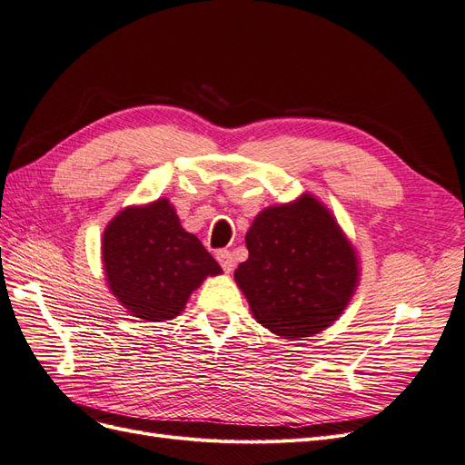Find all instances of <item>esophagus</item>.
<instances>
[{"mask_svg": "<svg viewBox=\"0 0 465 465\" xmlns=\"http://www.w3.org/2000/svg\"><path fill=\"white\" fill-rule=\"evenodd\" d=\"M215 259L219 262V265L223 267V271L225 272H231L232 267H234V259H232V253L229 250H219L215 253Z\"/></svg>", "mask_w": 465, "mask_h": 465, "instance_id": "obj_1", "label": "esophagus"}]
</instances>
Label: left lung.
Segmentation results:
<instances>
[{"label": "left lung", "mask_w": 465, "mask_h": 465, "mask_svg": "<svg viewBox=\"0 0 465 465\" xmlns=\"http://www.w3.org/2000/svg\"><path fill=\"white\" fill-rule=\"evenodd\" d=\"M248 259L234 271L253 317L288 340L321 333L357 288L355 250L321 202L303 194L259 213L246 234Z\"/></svg>", "instance_id": "8db88e82"}]
</instances>
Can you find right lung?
<instances>
[{
  "label": "right lung",
  "mask_w": 465,
  "mask_h": 465,
  "mask_svg": "<svg viewBox=\"0 0 465 465\" xmlns=\"http://www.w3.org/2000/svg\"><path fill=\"white\" fill-rule=\"evenodd\" d=\"M110 290L135 317L175 319L206 276L221 272L200 240L184 231L172 203L160 198L116 215L103 236Z\"/></svg>",
  "instance_id": "right-lung-1"
}]
</instances>
